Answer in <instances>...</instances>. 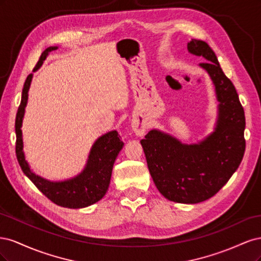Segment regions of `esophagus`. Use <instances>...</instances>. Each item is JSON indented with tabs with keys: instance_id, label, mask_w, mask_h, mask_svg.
I'll list each match as a JSON object with an SVG mask.
<instances>
[{
	"instance_id": "obj_1",
	"label": "esophagus",
	"mask_w": 261,
	"mask_h": 261,
	"mask_svg": "<svg viewBox=\"0 0 261 261\" xmlns=\"http://www.w3.org/2000/svg\"><path fill=\"white\" fill-rule=\"evenodd\" d=\"M132 129H133L134 133L136 134L137 136L141 137V136H144L145 134H146L147 124L145 122L135 121V122H133V124H132Z\"/></svg>"
}]
</instances>
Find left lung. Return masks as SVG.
Wrapping results in <instances>:
<instances>
[{"instance_id":"1","label":"left lung","mask_w":261,"mask_h":261,"mask_svg":"<svg viewBox=\"0 0 261 261\" xmlns=\"http://www.w3.org/2000/svg\"><path fill=\"white\" fill-rule=\"evenodd\" d=\"M187 50L206 60L199 67L215 86L219 105L213 132L198 143L184 144L153 128L140 144L158 191L171 201L198 203L215 196L240 167L245 152V114L234 85L208 43L192 39Z\"/></svg>"}]
</instances>
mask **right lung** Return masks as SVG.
<instances>
[{"label": "right lung", "instance_id": "add662e5", "mask_svg": "<svg viewBox=\"0 0 261 261\" xmlns=\"http://www.w3.org/2000/svg\"><path fill=\"white\" fill-rule=\"evenodd\" d=\"M58 49V46H50L45 49L39 59L35 70L41 67L50 52ZM31 81H33V74L27 77L25 84H23L20 106L16 114V121H15L16 156L20 168L39 191L58 206L70 209L91 206L103 198L106 195L110 185V179H111L113 164L118 152L122 150L124 143L118 137L120 135L116 130L108 132L93 143L85 168L80 174L64 180H50L36 174L30 169V165L25 158V152L22 150L23 141L21 132Z\"/></svg>", "mask_w": 261, "mask_h": 261}]
</instances>
